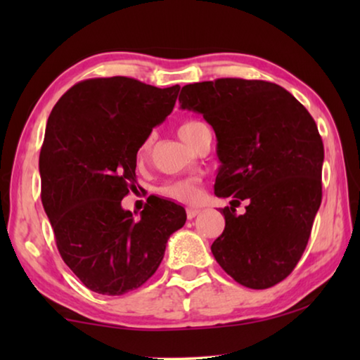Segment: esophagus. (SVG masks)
<instances>
[{
    "mask_svg": "<svg viewBox=\"0 0 360 360\" xmlns=\"http://www.w3.org/2000/svg\"><path fill=\"white\" fill-rule=\"evenodd\" d=\"M200 212H202V210H198V208H187V217L193 219V217H197Z\"/></svg>",
    "mask_w": 360,
    "mask_h": 360,
    "instance_id": "1",
    "label": "esophagus"
}]
</instances>
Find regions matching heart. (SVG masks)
<instances>
[{"label": "heart", "mask_w": 360, "mask_h": 360, "mask_svg": "<svg viewBox=\"0 0 360 360\" xmlns=\"http://www.w3.org/2000/svg\"><path fill=\"white\" fill-rule=\"evenodd\" d=\"M203 125H205L203 122L195 120V119L184 120L179 125L178 135H179V138L186 144H191L193 136H195V133L198 131V129H202ZM150 143H152V136H148V138L144 139L143 144H141V148H139V157H143L146 152L149 150ZM160 193L163 195V197H167L169 200H174V202L195 203L200 198L198 179L184 178V179L169 181V182H167V184H163L160 187Z\"/></svg>", "instance_id": "1"}]
</instances>
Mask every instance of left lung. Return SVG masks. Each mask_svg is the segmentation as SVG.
Instances as JSON below:
<instances>
[{
    "label": "left lung",
    "instance_id": "left-lung-1",
    "mask_svg": "<svg viewBox=\"0 0 360 360\" xmlns=\"http://www.w3.org/2000/svg\"><path fill=\"white\" fill-rule=\"evenodd\" d=\"M179 105L214 130V193L233 198L212 255L249 289L281 283L308 245L322 200L324 144L311 114L281 85L236 77L184 85ZM243 199L247 212L238 217Z\"/></svg>",
    "mask_w": 360,
    "mask_h": 360
}]
</instances>
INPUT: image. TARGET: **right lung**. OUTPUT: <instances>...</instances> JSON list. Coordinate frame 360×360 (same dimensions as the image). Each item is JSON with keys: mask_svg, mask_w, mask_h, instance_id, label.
<instances>
[{"mask_svg": "<svg viewBox=\"0 0 360 360\" xmlns=\"http://www.w3.org/2000/svg\"><path fill=\"white\" fill-rule=\"evenodd\" d=\"M179 85L158 89L125 76L77 82L53 106L39 154L41 200L58 252L90 290L122 295L157 271L181 205L146 203L135 221L122 198L136 184V154L172 114Z\"/></svg>", "mask_w": 360, "mask_h": 360, "instance_id": "right-lung-1", "label": "right lung"}]
</instances>
